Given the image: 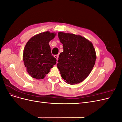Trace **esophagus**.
Masks as SVG:
<instances>
[{"mask_svg":"<svg viewBox=\"0 0 122 122\" xmlns=\"http://www.w3.org/2000/svg\"><path fill=\"white\" fill-rule=\"evenodd\" d=\"M54 57L56 59V60H58V55H54Z\"/></svg>","mask_w":122,"mask_h":122,"instance_id":"esophagus-1","label":"esophagus"}]
</instances>
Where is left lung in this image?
<instances>
[{
	"mask_svg": "<svg viewBox=\"0 0 122 122\" xmlns=\"http://www.w3.org/2000/svg\"><path fill=\"white\" fill-rule=\"evenodd\" d=\"M58 36L64 48L57 64L61 77L70 84L82 82L90 74L96 60L93 44L79 35L59 32Z\"/></svg>",
	"mask_w": 122,
	"mask_h": 122,
	"instance_id": "1",
	"label": "left lung"
}]
</instances>
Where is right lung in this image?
<instances>
[{
    "instance_id": "obj_1",
    "label": "right lung",
    "mask_w": 122,
    "mask_h": 122,
    "mask_svg": "<svg viewBox=\"0 0 122 122\" xmlns=\"http://www.w3.org/2000/svg\"><path fill=\"white\" fill-rule=\"evenodd\" d=\"M55 34L49 31L36 35L26 44L23 51V61L28 74L32 78L43 79L56 64V59L51 52L49 42Z\"/></svg>"
}]
</instances>
